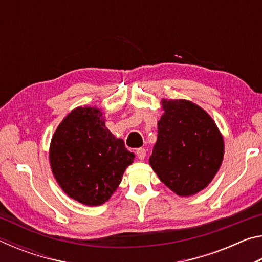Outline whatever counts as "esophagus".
I'll list each match as a JSON object with an SVG mask.
<instances>
[{"mask_svg":"<svg viewBox=\"0 0 262 262\" xmlns=\"http://www.w3.org/2000/svg\"><path fill=\"white\" fill-rule=\"evenodd\" d=\"M145 155H147V152H145V149L139 148V149L136 150V156H137V158L141 159V161H143L144 157H145Z\"/></svg>","mask_w":262,"mask_h":262,"instance_id":"obj_1","label":"esophagus"}]
</instances>
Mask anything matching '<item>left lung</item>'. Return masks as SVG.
<instances>
[{
	"label": "left lung",
	"instance_id": "obj_1",
	"mask_svg": "<svg viewBox=\"0 0 262 262\" xmlns=\"http://www.w3.org/2000/svg\"><path fill=\"white\" fill-rule=\"evenodd\" d=\"M157 142L149 158L163 184L180 196L207 187L222 164L224 142L214 120L188 100L163 101Z\"/></svg>",
	"mask_w": 262,
	"mask_h": 262
}]
</instances>
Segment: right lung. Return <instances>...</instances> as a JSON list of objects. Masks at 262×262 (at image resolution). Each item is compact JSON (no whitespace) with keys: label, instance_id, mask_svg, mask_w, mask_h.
Returning <instances> with one entry per match:
<instances>
[{"label":"right lung","instance_id":"1","mask_svg":"<svg viewBox=\"0 0 262 262\" xmlns=\"http://www.w3.org/2000/svg\"><path fill=\"white\" fill-rule=\"evenodd\" d=\"M134 157L95 107L73 110L57 127L50 149L52 171L61 188L86 206L108 200Z\"/></svg>","mask_w":262,"mask_h":262}]
</instances>
